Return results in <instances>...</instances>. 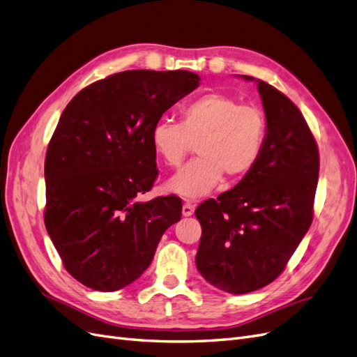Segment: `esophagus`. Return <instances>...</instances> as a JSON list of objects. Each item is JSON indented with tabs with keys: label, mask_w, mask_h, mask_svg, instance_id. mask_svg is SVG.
<instances>
[{
	"label": "esophagus",
	"mask_w": 357,
	"mask_h": 357,
	"mask_svg": "<svg viewBox=\"0 0 357 357\" xmlns=\"http://www.w3.org/2000/svg\"><path fill=\"white\" fill-rule=\"evenodd\" d=\"M193 211H195V205H192L190 202H185V204H183L181 213H183V215H185V218H189V215L193 214Z\"/></svg>",
	"instance_id": "1"
}]
</instances>
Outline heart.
<instances>
[{"mask_svg":"<svg viewBox=\"0 0 357 357\" xmlns=\"http://www.w3.org/2000/svg\"><path fill=\"white\" fill-rule=\"evenodd\" d=\"M265 138L266 119L259 107L218 92L183 105L181 123L160 119L150 132L156 155L171 168H178L198 143L199 156L168 181V190L190 199L207 195L223 176L231 181L245 177L261 158Z\"/></svg>","mask_w":357,"mask_h":357,"instance_id":"1","label":"heart"}]
</instances>
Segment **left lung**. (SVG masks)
I'll list each match as a JSON object with an SVG mask.
<instances>
[{
	"instance_id": "1",
	"label": "left lung",
	"mask_w": 357,
	"mask_h": 357,
	"mask_svg": "<svg viewBox=\"0 0 357 357\" xmlns=\"http://www.w3.org/2000/svg\"><path fill=\"white\" fill-rule=\"evenodd\" d=\"M256 82L266 117L261 158L234 189L195 210L202 228L198 271L234 295L283 273L312 222L319 180V149L304 116L274 86Z\"/></svg>"
}]
</instances>
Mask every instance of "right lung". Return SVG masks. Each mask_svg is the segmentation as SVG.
Returning a JSON list of instances; mask_svg holds the SVG:
<instances>
[{
    "label": "right lung",
    "instance_id": "obj_1",
    "mask_svg": "<svg viewBox=\"0 0 357 357\" xmlns=\"http://www.w3.org/2000/svg\"><path fill=\"white\" fill-rule=\"evenodd\" d=\"M185 70H129L86 86L62 112L45 162V225L67 271L114 291L142 275L181 199L135 198L158 177L152 126L198 88Z\"/></svg>",
    "mask_w": 357,
    "mask_h": 357
}]
</instances>
